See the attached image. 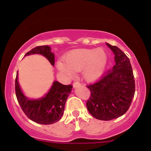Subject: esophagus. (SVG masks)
<instances>
[{
	"mask_svg": "<svg viewBox=\"0 0 151 151\" xmlns=\"http://www.w3.org/2000/svg\"><path fill=\"white\" fill-rule=\"evenodd\" d=\"M80 82H78V81H75V82L73 83V86H74V88H77V87L80 86Z\"/></svg>",
	"mask_w": 151,
	"mask_h": 151,
	"instance_id": "esophagus-1",
	"label": "esophagus"
}]
</instances>
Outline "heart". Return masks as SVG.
Instances as JSON below:
<instances>
[{
    "label": "heart",
    "instance_id": "obj_1",
    "mask_svg": "<svg viewBox=\"0 0 151 151\" xmlns=\"http://www.w3.org/2000/svg\"><path fill=\"white\" fill-rule=\"evenodd\" d=\"M108 55L104 48L76 49L64 57V62L58 61V69L67 77H71L74 71L83 69V76L89 82L96 81L104 73Z\"/></svg>",
    "mask_w": 151,
    "mask_h": 151
}]
</instances>
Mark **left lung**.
<instances>
[{
  "instance_id": "1",
  "label": "left lung",
  "mask_w": 151,
  "mask_h": 151,
  "mask_svg": "<svg viewBox=\"0 0 151 151\" xmlns=\"http://www.w3.org/2000/svg\"><path fill=\"white\" fill-rule=\"evenodd\" d=\"M106 45L115 54L116 63L99 80L87 85L91 94L86 106L97 119L110 121L127 111L134 96L135 82L129 58L118 47Z\"/></svg>"
}]
</instances>
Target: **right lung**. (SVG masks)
<instances>
[{
    "label": "right lung",
    "instance_id": "add662e5",
    "mask_svg": "<svg viewBox=\"0 0 151 151\" xmlns=\"http://www.w3.org/2000/svg\"><path fill=\"white\" fill-rule=\"evenodd\" d=\"M38 53L47 58L52 65H54V54L47 45L37 46L25 55ZM18 74L15 80V92L17 101L25 115L32 121L41 124H51L61 119L64 111L68 96L72 90V85H64L54 82L50 91L44 98L38 100H29L22 93L18 83Z\"/></svg>",
    "mask_w": 151,
    "mask_h": 151
}]
</instances>
